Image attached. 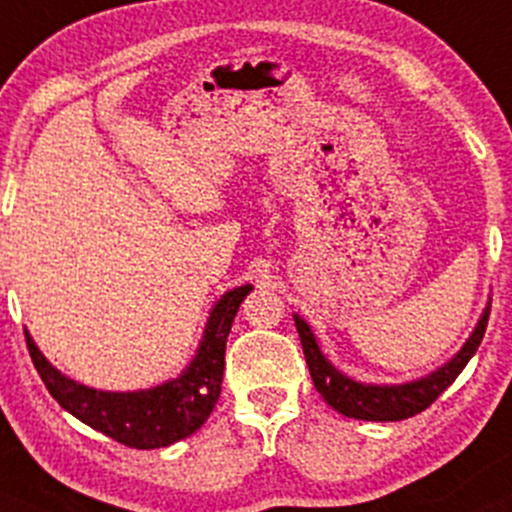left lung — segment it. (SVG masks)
<instances>
[{
    "label": "left lung",
    "instance_id": "1",
    "mask_svg": "<svg viewBox=\"0 0 512 512\" xmlns=\"http://www.w3.org/2000/svg\"><path fill=\"white\" fill-rule=\"evenodd\" d=\"M488 315H491V300L483 308L481 318H478L476 328L463 342L461 350L436 367L434 372L424 374V377L412 379V382L402 384H370L357 382V379L342 374L328 357L320 350L318 340H315L310 325L300 318L298 313L293 315L295 330L300 335V345H303L305 362H308L310 377H313L315 389L320 397L342 416H352V419L362 421H402L409 416L424 412L426 407L436 402L446 387H451L453 379L461 374L463 367L468 365L473 355H476L478 345H481L483 335H486Z\"/></svg>",
    "mask_w": 512,
    "mask_h": 512
}]
</instances>
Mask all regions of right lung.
I'll return each mask as SVG.
<instances>
[{
	"label": "right lung",
	"mask_w": 512,
	"mask_h": 512,
	"mask_svg": "<svg viewBox=\"0 0 512 512\" xmlns=\"http://www.w3.org/2000/svg\"><path fill=\"white\" fill-rule=\"evenodd\" d=\"M251 283L226 291L209 310L197 355L177 377L138 392H103L56 370L24 330L34 367L51 397L83 424L130 449H162L192 436L212 414L224 377L226 337Z\"/></svg>",
	"instance_id": "obj_1"
}]
</instances>
